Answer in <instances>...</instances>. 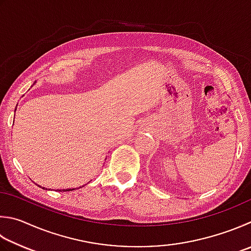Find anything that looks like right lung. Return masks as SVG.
<instances>
[{"label": "right lung", "mask_w": 251, "mask_h": 251, "mask_svg": "<svg viewBox=\"0 0 251 251\" xmlns=\"http://www.w3.org/2000/svg\"><path fill=\"white\" fill-rule=\"evenodd\" d=\"M16 110V109H15ZM40 187V186H39ZM41 188V187H40ZM42 189H45V188H42ZM70 190H74V189H67V190H65V189H64V190H60V191H70Z\"/></svg>", "instance_id": "add662e5"}]
</instances>
